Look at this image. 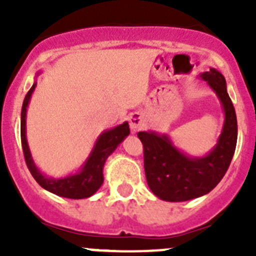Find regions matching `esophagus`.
Listing matches in <instances>:
<instances>
[{
  "label": "esophagus",
  "instance_id": "esophagus-1",
  "mask_svg": "<svg viewBox=\"0 0 256 256\" xmlns=\"http://www.w3.org/2000/svg\"><path fill=\"white\" fill-rule=\"evenodd\" d=\"M144 124V115L141 114L140 112H132L130 116V130L132 132H137L138 130H141L142 126Z\"/></svg>",
  "mask_w": 256,
  "mask_h": 256
}]
</instances>
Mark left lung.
<instances>
[{
	"instance_id": "left-lung-1",
	"label": "left lung",
	"mask_w": 256,
	"mask_h": 256,
	"mask_svg": "<svg viewBox=\"0 0 256 256\" xmlns=\"http://www.w3.org/2000/svg\"><path fill=\"white\" fill-rule=\"evenodd\" d=\"M201 79L212 87L220 100L224 124L218 144L202 158H190L173 146L166 134L138 132L144 144V174L154 195L165 201H187L206 195L224 177L237 144V118L227 94L224 76L210 68Z\"/></svg>"
}]
</instances>
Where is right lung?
<instances>
[{"instance_id":"obj_1","label":"right lung","mask_w":256,"mask_h":256,"mask_svg":"<svg viewBox=\"0 0 256 256\" xmlns=\"http://www.w3.org/2000/svg\"><path fill=\"white\" fill-rule=\"evenodd\" d=\"M36 88V83L32 86V88L26 94L24 102L22 108V123H20V134H22V152H24V159H26V166L32 173L33 178L37 180L42 188L61 196V198H87L92 196L97 190L100 188L104 183L102 169L105 165L106 159L115 151V148L119 146L122 141L130 134V126L126 122H124L120 126H115L112 130H105L101 133L100 137L97 138L94 148L92 150L91 155L88 156L87 162L83 164L82 169L76 174L68 176L64 178H50L40 172V169L36 166L34 162L32 159L30 151L26 142V108H28L29 100Z\"/></svg>"}]
</instances>
